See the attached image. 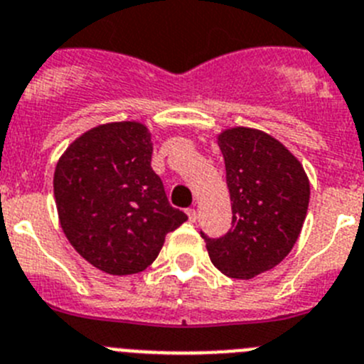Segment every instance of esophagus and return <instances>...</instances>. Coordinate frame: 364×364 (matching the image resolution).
Instances as JSON below:
<instances>
[{
    "mask_svg": "<svg viewBox=\"0 0 364 364\" xmlns=\"http://www.w3.org/2000/svg\"><path fill=\"white\" fill-rule=\"evenodd\" d=\"M186 215H188V219L192 223H196V219H198V212H196V208H188V210H186Z\"/></svg>",
    "mask_w": 364,
    "mask_h": 364,
    "instance_id": "1",
    "label": "esophagus"
}]
</instances>
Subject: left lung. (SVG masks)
<instances>
[{
    "instance_id": "left-lung-1",
    "label": "left lung",
    "mask_w": 364,
    "mask_h": 364,
    "mask_svg": "<svg viewBox=\"0 0 364 364\" xmlns=\"http://www.w3.org/2000/svg\"><path fill=\"white\" fill-rule=\"evenodd\" d=\"M232 201V228L212 239L201 232L210 261L234 279H252L290 254L303 228L310 183L303 165L283 143L247 127L223 130Z\"/></svg>"
}]
</instances>
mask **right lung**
Instances as JSON below:
<instances>
[{"label": "right lung", "mask_w": 364, "mask_h": 364, "mask_svg": "<svg viewBox=\"0 0 364 364\" xmlns=\"http://www.w3.org/2000/svg\"><path fill=\"white\" fill-rule=\"evenodd\" d=\"M150 161L149 129L119 121L85 132L55 165L61 228L77 254L101 272L129 276L145 270L165 235L188 219L170 206Z\"/></svg>", "instance_id": "1"}]
</instances>
